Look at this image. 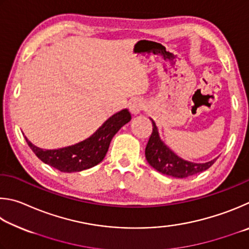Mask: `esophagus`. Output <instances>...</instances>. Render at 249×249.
Returning a JSON list of instances; mask_svg holds the SVG:
<instances>
[{
    "label": "esophagus",
    "instance_id": "obj_1",
    "mask_svg": "<svg viewBox=\"0 0 249 249\" xmlns=\"http://www.w3.org/2000/svg\"><path fill=\"white\" fill-rule=\"evenodd\" d=\"M144 107H145V104L141 99L132 100V102L130 103V106H129L130 111H131L133 115H139V113H140L143 109H144Z\"/></svg>",
    "mask_w": 249,
    "mask_h": 249
}]
</instances>
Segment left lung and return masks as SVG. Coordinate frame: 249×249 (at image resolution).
Wrapping results in <instances>:
<instances>
[{
  "mask_svg": "<svg viewBox=\"0 0 249 249\" xmlns=\"http://www.w3.org/2000/svg\"><path fill=\"white\" fill-rule=\"evenodd\" d=\"M151 121L153 124V132L145 147V158L147 163L156 171L175 178H186L207 171L214 164L217 158L206 163H194L179 158L162 141L154 120L151 119Z\"/></svg>",
  "mask_w": 249,
  "mask_h": 249,
  "instance_id": "left-lung-1",
  "label": "left lung"
}]
</instances>
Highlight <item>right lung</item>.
<instances>
[{
    "mask_svg": "<svg viewBox=\"0 0 249 249\" xmlns=\"http://www.w3.org/2000/svg\"><path fill=\"white\" fill-rule=\"evenodd\" d=\"M130 120L131 113L128 109H122L109 117L89 138L74 145L55 150L40 149L26 137L25 139L30 149L43 163L63 173L82 172L102 162L113 136Z\"/></svg>",
    "mask_w": 249,
    "mask_h": 249,
    "instance_id": "add662e5",
    "label": "right lung"
}]
</instances>
